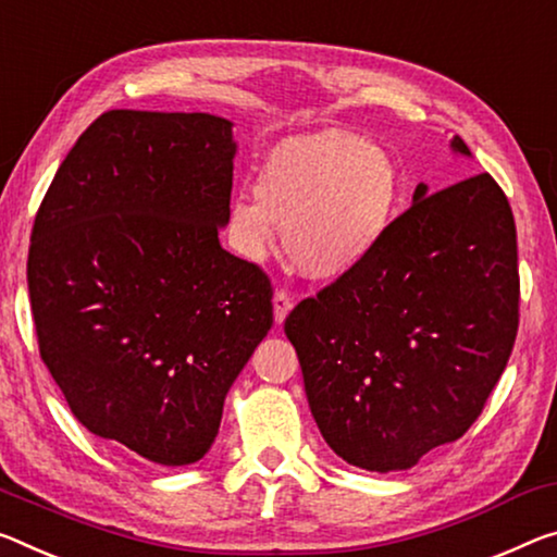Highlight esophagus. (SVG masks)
<instances>
[{
	"mask_svg": "<svg viewBox=\"0 0 557 557\" xmlns=\"http://www.w3.org/2000/svg\"><path fill=\"white\" fill-rule=\"evenodd\" d=\"M289 310H293V297H289L285 289H277L275 297H272V314H275L277 326L287 320Z\"/></svg>",
	"mask_w": 557,
	"mask_h": 557,
	"instance_id": "1",
	"label": "esophagus"
}]
</instances>
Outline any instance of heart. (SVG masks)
<instances>
[{"instance_id": "1", "label": "heart", "mask_w": 557, "mask_h": 557, "mask_svg": "<svg viewBox=\"0 0 557 557\" xmlns=\"http://www.w3.org/2000/svg\"><path fill=\"white\" fill-rule=\"evenodd\" d=\"M399 200L401 171L384 148L347 131H314L272 148L258 196L233 198L227 227L235 250L260 260L277 224L302 275L339 280L379 250Z\"/></svg>"}]
</instances>
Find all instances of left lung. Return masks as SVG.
Here are the masks:
<instances>
[{"label": "left lung", "mask_w": 557, "mask_h": 557, "mask_svg": "<svg viewBox=\"0 0 557 557\" xmlns=\"http://www.w3.org/2000/svg\"><path fill=\"white\" fill-rule=\"evenodd\" d=\"M451 153L471 158L458 136ZM518 295L516 220L498 183H419L372 258L285 320L332 451L389 473L461 438L508 364Z\"/></svg>", "instance_id": "1"}]
</instances>
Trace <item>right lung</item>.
Wrapping results in <instances>:
<instances>
[{
	"mask_svg": "<svg viewBox=\"0 0 557 557\" xmlns=\"http://www.w3.org/2000/svg\"><path fill=\"white\" fill-rule=\"evenodd\" d=\"M213 113L116 109L78 136L34 220L44 364L91 434L200 461L272 326V287L220 245L237 140Z\"/></svg>",
	"mask_w": 557,
	"mask_h": 557,
	"instance_id": "add662e5",
	"label": "right lung"
}]
</instances>
